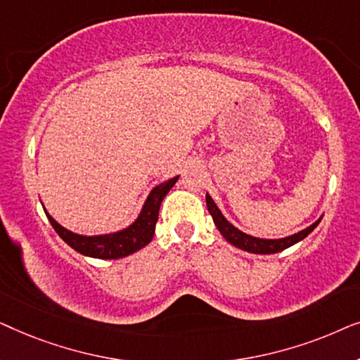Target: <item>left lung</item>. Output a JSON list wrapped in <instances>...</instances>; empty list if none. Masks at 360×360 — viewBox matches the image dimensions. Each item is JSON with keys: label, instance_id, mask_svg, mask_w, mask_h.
Here are the masks:
<instances>
[{"label": "left lung", "instance_id": "1", "mask_svg": "<svg viewBox=\"0 0 360 360\" xmlns=\"http://www.w3.org/2000/svg\"><path fill=\"white\" fill-rule=\"evenodd\" d=\"M206 206H208V211L210 214L213 216V221L216 224V228L219 229V233L223 234V238L228 240L229 244L236 245V248L243 249V250H248V252H252V254H277V252H282L290 245L300 243V240L307 238V236L311 233V231L316 228L319 224V218L316 223H313L309 228L300 231V233L293 234V236H288V238H283V239H259V238H254V236H249L243 233V231H239L238 228H234L233 224L229 223L228 219L224 218L223 213L218 210V206L211 198L210 195H206Z\"/></svg>", "mask_w": 360, "mask_h": 360}]
</instances>
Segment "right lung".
I'll list each match as a JSON object with an SVG mask.
<instances>
[{"label":"right lung","mask_w":360,"mask_h":360,"mask_svg":"<svg viewBox=\"0 0 360 360\" xmlns=\"http://www.w3.org/2000/svg\"><path fill=\"white\" fill-rule=\"evenodd\" d=\"M176 180H179V176H174V179L167 180L159 186H155V188L150 191V195L147 196L139 218H137L129 228L122 229L120 233L115 234L80 236L62 228L51 214H46L49 221H51L52 228L56 229V233L60 236L72 249H75L77 252L95 259H121L126 257V255L137 252V250L149 244L152 238H154L155 224L157 219H159L160 203L162 200L165 198V195L169 193L172 186L175 185Z\"/></svg>","instance_id":"right-lung-1"}]
</instances>
